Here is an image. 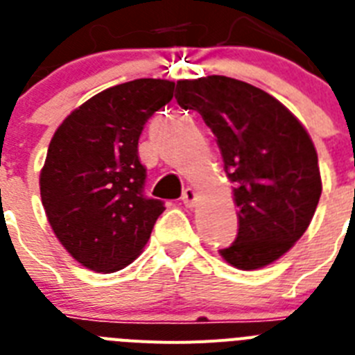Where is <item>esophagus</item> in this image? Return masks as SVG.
I'll use <instances>...</instances> for the list:
<instances>
[{
    "mask_svg": "<svg viewBox=\"0 0 355 355\" xmlns=\"http://www.w3.org/2000/svg\"><path fill=\"white\" fill-rule=\"evenodd\" d=\"M182 202H184L186 207H193L196 203V191L191 189V187H186L184 193H182Z\"/></svg>",
    "mask_w": 355,
    "mask_h": 355,
    "instance_id": "obj_1",
    "label": "esophagus"
}]
</instances>
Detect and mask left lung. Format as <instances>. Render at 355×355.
I'll use <instances>...</instances> for the list:
<instances>
[{
  "instance_id": "left-lung-1",
  "label": "left lung",
  "mask_w": 355,
  "mask_h": 355,
  "mask_svg": "<svg viewBox=\"0 0 355 355\" xmlns=\"http://www.w3.org/2000/svg\"><path fill=\"white\" fill-rule=\"evenodd\" d=\"M175 98L211 128L234 184L237 237L220 255L246 271L275 263L304 236L322 196L306 126L266 91L229 76L178 80Z\"/></svg>"
}]
</instances>
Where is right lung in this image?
<instances>
[{"mask_svg": "<svg viewBox=\"0 0 355 355\" xmlns=\"http://www.w3.org/2000/svg\"><path fill=\"white\" fill-rule=\"evenodd\" d=\"M175 82L139 78L76 107L55 130L39 177L49 227L76 263L114 273L139 257L160 200L144 198L139 135L171 101Z\"/></svg>", "mask_w": 355, "mask_h": 355, "instance_id": "obj_1", "label": "right lung"}]
</instances>
